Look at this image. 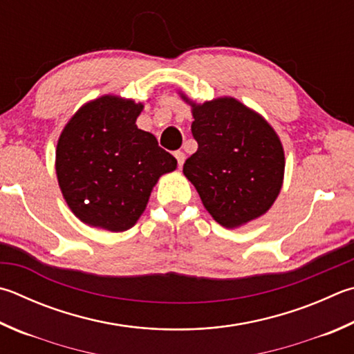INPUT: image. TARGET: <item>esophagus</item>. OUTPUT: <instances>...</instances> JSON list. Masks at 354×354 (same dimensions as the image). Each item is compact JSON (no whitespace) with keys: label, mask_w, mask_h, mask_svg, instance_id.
I'll return each instance as SVG.
<instances>
[{"label":"esophagus","mask_w":354,"mask_h":354,"mask_svg":"<svg viewBox=\"0 0 354 354\" xmlns=\"http://www.w3.org/2000/svg\"><path fill=\"white\" fill-rule=\"evenodd\" d=\"M175 158H176V160H178V165L183 167L184 160H185V155H184V153H183V151H176V153H175Z\"/></svg>","instance_id":"34e87169"}]
</instances>
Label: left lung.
Masks as SVG:
<instances>
[{"label":"left lung","mask_w":354,"mask_h":354,"mask_svg":"<svg viewBox=\"0 0 354 354\" xmlns=\"http://www.w3.org/2000/svg\"><path fill=\"white\" fill-rule=\"evenodd\" d=\"M179 95L192 106V134L198 150L184 164L203 205L223 227H241L272 207L285 176L279 134L261 114L234 97L204 104Z\"/></svg>","instance_id":"1"}]
</instances>
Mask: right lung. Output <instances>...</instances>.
I'll list each match as a JSON object with an SVG mask.
<instances>
[{
  "label": "right lung",
  "instance_id": "add662e5",
  "mask_svg": "<svg viewBox=\"0 0 354 354\" xmlns=\"http://www.w3.org/2000/svg\"><path fill=\"white\" fill-rule=\"evenodd\" d=\"M144 104L105 94L68 120L57 142L55 173L71 212L91 227L124 232L144 214L159 178L178 160L139 130Z\"/></svg>",
  "mask_w": 354,
  "mask_h": 354
}]
</instances>
